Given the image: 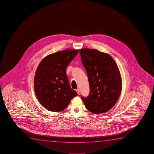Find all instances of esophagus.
<instances>
[{
	"instance_id": "obj_1",
	"label": "esophagus",
	"mask_w": 154,
	"mask_h": 154,
	"mask_svg": "<svg viewBox=\"0 0 154 154\" xmlns=\"http://www.w3.org/2000/svg\"><path fill=\"white\" fill-rule=\"evenodd\" d=\"M76 93H78V94H80V90H79V89H77L76 90Z\"/></svg>"
}]
</instances>
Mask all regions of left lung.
<instances>
[{
    "label": "left lung",
    "mask_w": 154,
    "mask_h": 154,
    "mask_svg": "<svg viewBox=\"0 0 154 154\" xmlns=\"http://www.w3.org/2000/svg\"><path fill=\"white\" fill-rule=\"evenodd\" d=\"M79 52L90 87L88 97L81 99L91 112H107L116 104L122 91V79L117 64L110 55L95 49L82 48Z\"/></svg>",
    "instance_id": "left-lung-1"
}]
</instances>
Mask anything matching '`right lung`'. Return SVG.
<instances>
[{
  "label": "right lung",
  "instance_id": "right-lung-1",
  "mask_svg": "<svg viewBox=\"0 0 154 154\" xmlns=\"http://www.w3.org/2000/svg\"><path fill=\"white\" fill-rule=\"evenodd\" d=\"M78 52L79 50L67 49L51 54L37 67L34 91L39 102L50 111L57 112L65 109L71 100L78 95L70 88L66 68Z\"/></svg>",
  "mask_w": 154,
  "mask_h": 154
}]
</instances>
